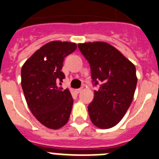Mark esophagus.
<instances>
[{"label":"esophagus","mask_w":159,"mask_h":159,"mask_svg":"<svg viewBox=\"0 0 159 159\" xmlns=\"http://www.w3.org/2000/svg\"><path fill=\"white\" fill-rule=\"evenodd\" d=\"M82 91V88H78V89H76V90H75L76 93H77V94L81 92Z\"/></svg>","instance_id":"1"}]
</instances>
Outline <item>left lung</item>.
Returning a JSON list of instances; mask_svg holds the SVG:
<instances>
[{"label":"left lung","mask_w":159,"mask_h":159,"mask_svg":"<svg viewBox=\"0 0 159 159\" xmlns=\"http://www.w3.org/2000/svg\"><path fill=\"white\" fill-rule=\"evenodd\" d=\"M78 48L90 64L94 85L101 83L88 105L90 118L99 128H111L124 117L133 100L135 65L107 42L80 43Z\"/></svg>","instance_id":"8db88e82"}]
</instances>
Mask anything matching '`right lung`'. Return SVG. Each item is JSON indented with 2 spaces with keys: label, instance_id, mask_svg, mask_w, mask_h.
Masks as SVG:
<instances>
[{
  "label": "right lung",
  "instance_id": "right-lung-1",
  "mask_svg": "<svg viewBox=\"0 0 159 159\" xmlns=\"http://www.w3.org/2000/svg\"><path fill=\"white\" fill-rule=\"evenodd\" d=\"M77 49L73 42L53 41L37 50L21 69V85L28 106L34 117L50 129L68 122L73 100L68 89L58 86L65 76L62 72L67 55Z\"/></svg>",
  "mask_w": 159,
  "mask_h": 159
}]
</instances>
